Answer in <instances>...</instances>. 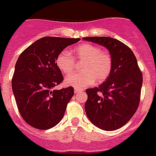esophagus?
<instances>
[{
  "label": "esophagus",
  "mask_w": 156,
  "mask_h": 156,
  "mask_svg": "<svg viewBox=\"0 0 156 156\" xmlns=\"http://www.w3.org/2000/svg\"><path fill=\"white\" fill-rule=\"evenodd\" d=\"M75 93H79V92H80L81 91V89H79V88H75Z\"/></svg>",
  "instance_id": "obj_1"
}]
</instances>
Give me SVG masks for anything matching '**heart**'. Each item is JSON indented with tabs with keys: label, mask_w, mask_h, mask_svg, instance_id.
<instances>
[{
	"label": "heart",
	"mask_w": 156,
	"mask_h": 156,
	"mask_svg": "<svg viewBox=\"0 0 156 156\" xmlns=\"http://www.w3.org/2000/svg\"><path fill=\"white\" fill-rule=\"evenodd\" d=\"M72 55L66 50L61 51L56 58V65L63 73L69 75L76 67L75 59L82 62V72L67 76L66 83L76 88H83L95 82L104 81L112 71V58L110 55L101 48L90 44H81L73 48Z\"/></svg>",
	"instance_id": "obj_1"
}]
</instances>
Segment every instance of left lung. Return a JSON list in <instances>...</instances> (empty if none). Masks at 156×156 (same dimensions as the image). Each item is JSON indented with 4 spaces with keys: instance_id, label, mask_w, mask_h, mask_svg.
I'll list each match as a JSON object with an SVG mask.
<instances>
[{
    "instance_id": "8db88e82",
    "label": "left lung",
    "mask_w": 156,
    "mask_h": 156,
    "mask_svg": "<svg viewBox=\"0 0 156 156\" xmlns=\"http://www.w3.org/2000/svg\"><path fill=\"white\" fill-rule=\"evenodd\" d=\"M108 48L112 71L99 87L87 89L85 110L94 125L106 131L121 128L137 111L143 76L133 51L123 43L109 37H83Z\"/></svg>"
}]
</instances>
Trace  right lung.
I'll return each mask as SVG.
<instances>
[{
    "label": "right lung",
    "instance_id": "add662e5",
    "mask_svg": "<svg viewBox=\"0 0 156 156\" xmlns=\"http://www.w3.org/2000/svg\"><path fill=\"white\" fill-rule=\"evenodd\" d=\"M80 40L44 37L20 55L12 87L18 111L27 124L44 130L57 125L64 117L74 88L54 90L64 80L56 58L64 48Z\"/></svg>",
    "mask_w": 156,
    "mask_h": 156
}]
</instances>
